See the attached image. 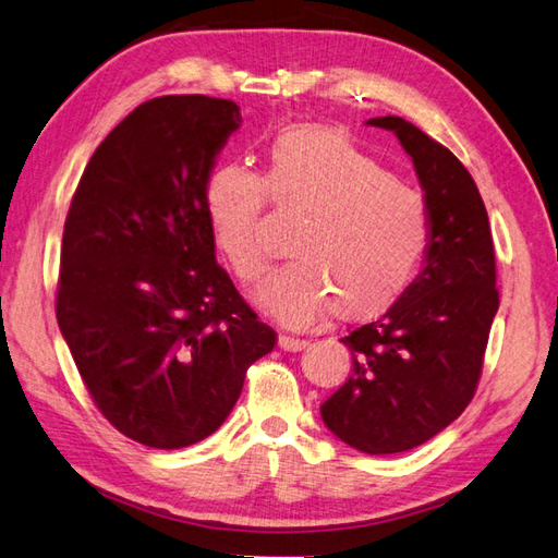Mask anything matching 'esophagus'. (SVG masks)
Returning a JSON list of instances; mask_svg holds the SVG:
<instances>
[{
    "label": "esophagus",
    "instance_id": "1",
    "mask_svg": "<svg viewBox=\"0 0 558 558\" xmlns=\"http://www.w3.org/2000/svg\"><path fill=\"white\" fill-rule=\"evenodd\" d=\"M278 344H280V349H284V352H302V349L306 347V340L290 338V335H280Z\"/></svg>",
    "mask_w": 558,
    "mask_h": 558
}]
</instances>
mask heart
Instances as JSON below:
<instances>
[{
	"label": "heart",
	"mask_w": 558,
	"mask_h": 558,
	"mask_svg": "<svg viewBox=\"0 0 558 558\" xmlns=\"http://www.w3.org/2000/svg\"><path fill=\"white\" fill-rule=\"evenodd\" d=\"M266 197L276 209L304 214L288 244L292 258L256 292V304L284 326H311L328 311L342 323L380 316L411 288L433 247V209L418 187L344 133L294 125L270 142L264 175L226 163L206 180L214 242L244 284L266 270Z\"/></svg>",
	"instance_id": "b5f03b06"
}]
</instances>
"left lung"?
<instances>
[{
  "mask_svg": "<svg viewBox=\"0 0 558 558\" xmlns=\"http://www.w3.org/2000/svg\"><path fill=\"white\" fill-rule=\"evenodd\" d=\"M366 125L395 133L411 157L435 238L411 288L340 340L352 352V375L323 401L320 416L349 447L397 454L427 442L471 404L499 308L497 266L483 197L454 154L399 116Z\"/></svg>",
  "mask_w": 558,
  "mask_h": 558,
  "instance_id": "1",
  "label": "left lung"
}]
</instances>
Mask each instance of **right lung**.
I'll return each mask as SVG.
<instances>
[{"label": "right lung", "mask_w": 558, "mask_h": 558, "mask_svg": "<svg viewBox=\"0 0 558 558\" xmlns=\"http://www.w3.org/2000/svg\"><path fill=\"white\" fill-rule=\"evenodd\" d=\"M240 123L230 99L140 104L95 149L63 226V340L104 418L154 449L216 433L247 368L276 347L216 264L204 209Z\"/></svg>", "instance_id": "add662e5"}]
</instances>
